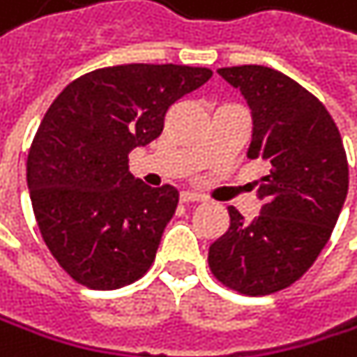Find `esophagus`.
<instances>
[{
    "label": "esophagus",
    "instance_id": "34e87169",
    "mask_svg": "<svg viewBox=\"0 0 357 357\" xmlns=\"http://www.w3.org/2000/svg\"><path fill=\"white\" fill-rule=\"evenodd\" d=\"M181 202H204V195L197 193V191H183Z\"/></svg>",
    "mask_w": 357,
    "mask_h": 357
}]
</instances>
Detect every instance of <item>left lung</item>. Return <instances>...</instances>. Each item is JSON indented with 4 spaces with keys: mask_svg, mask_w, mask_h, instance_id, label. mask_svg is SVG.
<instances>
[{
    "mask_svg": "<svg viewBox=\"0 0 357 357\" xmlns=\"http://www.w3.org/2000/svg\"><path fill=\"white\" fill-rule=\"evenodd\" d=\"M218 75L248 100V158L267 174L255 181L261 214L246 222L229 206V229L210 244L208 265L222 286L263 296L303 278L328 244L347 195V155L326 107L288 75L261 65Z\"/></svg>",
    "mask_w": 357,
    "mask_h": 357,
    "instance_id": "left-lung-1",
    "label": "left lung"
}]
</instances>
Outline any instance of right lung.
Here are the masks:
<instances>
[{
    "label": "right lung",
    "mask_w": 357,
    "mask_h": 357,
    "mask_svg": "<svg viewBox=\"0 0 357 357\" xmlns=\"http://www.w3.org/2000/svg\"><path fill=\"white\" fill-rule=\"evenodd\" d=\"M210 77L187 65L105 67L71 82L43 115L26 185L43 242L77 284L115 290L153 265L178 191L143 185L128 153L155 141L168 109Z\"/></svg>",
    "instance_id": "add662e5"
}]
</instances>
